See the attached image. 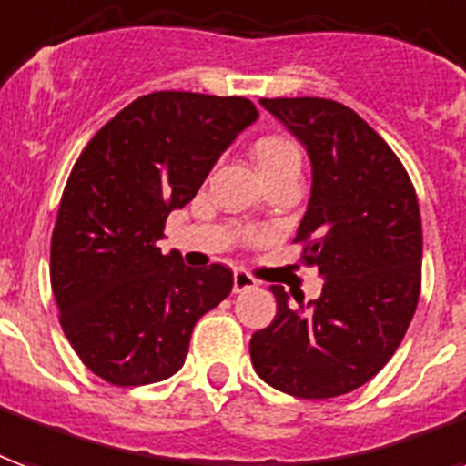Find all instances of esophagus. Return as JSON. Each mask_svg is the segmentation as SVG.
<instances>
[{
  "instance_id": "1",
  "label": "esophagus",
  "mask_w": 466,
  "mask_h": 466,
  "mask_svg": "<svg viewBox=\"0 0 466 466\" xmlns=\"http://www.w3.org/2000/svg\"><path fill=\"white\" fill-rule=\"evenodd\" d=\"M257 286V279L249 277L247 271H237L234 274V294H242V291H249Z\"/></svg>"
}]
</instances>
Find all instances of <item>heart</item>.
<instances>
[{
	"mask_svg": "<svg viewBox=\"0 0 466 466\" xmlns=\"http://www.w3.org/2000/svg\"><path fill=\"white\" fill-rule=\"evenodd\" d=\"M254 157H257L264 177L286 170H301V150H299V146L291 137L279 136V133L261 136L254 143Z\"/></svg>",
	"mask_w": 466,
	"mask_h": 466,
	"instance_id": "1",
	"label": "heart"
}]
</instances>
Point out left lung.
<instances>
[{"label":"left lung","mask_w":466,"mask_h":466,"mask_svg":"<svg viewBox=\"0 0 466 466\" xmlns=\"http://www.w3.org/2000/svg\"><path fill=\"white\" fill-rule=\"evenodd\" d=\"M311 157L313 185L296 244L323 291L271 286L277 316L251 336L254 370L303 400L356 390L398 350L422 281V219L398 155L356 110L329 98H261Z\"/></svg>","instance_id":"left-lung-1"}]
</instances>
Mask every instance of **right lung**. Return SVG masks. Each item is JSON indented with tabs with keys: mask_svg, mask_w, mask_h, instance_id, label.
I'll use <instances>...</instances> for the list:
<instances>
[{
	"mask_svg": "<svg viewBox=\"0 0 466 466\" xmlns=\"http://www.w3.org/2000/svg\"><path fill=\"white\" fill-rule=\"evenodd\" d=\"M257 116L242 96L147 93L78 155L51 234V289L76 356L110 385L177 373L195 323L232 291L227 267L192 271L157 242Z\"/></svg>",
	"mask_w": 466,
	"mask_h": 466,
	"instance_id": "add662e5",
	"label": "right lung"
}]
</instances>
